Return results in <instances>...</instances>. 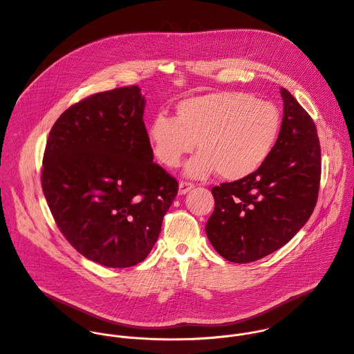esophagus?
Wrapping results in <instances>:
<instances>
[{
  "mask_svg": "<svg viewBox=\"0 0 354 354\" xmlns=\"http://www.w3.org/2000/svg\"><path fill=\"white\" fill-rule=\"evenodd\" d=\"M193 187H194L193 183H190V182H183V180H182V182L179 183V190H178V192H179V194H186V193H187L189 190H192Z\"/></svg>",
  "mask_w": 354,
  "mask_h": 354,
  "instance_id": "obj_1",
  "label": "esophagus"
}]
</instances>
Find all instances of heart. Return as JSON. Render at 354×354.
Wrapping results in <instances>:
<instances>
[{"label":"heart","instance_id":"obj_1","mask_svg":"<svg viewBox=\"0 0 354 354\" xmlns=\"http://www.w3.org/2000/svg\"><path fill=\"white\" fill-rule=\"evenodd\" d=\"M280 130L277 108L245 93L217 92L180 100L172 119L158 115L147 129L156 158L176 168L197 147L186 165L192 178L217 171L234 182L258 171L276 144Z\"/></svg>","mask_w":354,"mask_h":354}]
</instances>
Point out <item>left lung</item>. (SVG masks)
Masks as SVG:
<instances>
[{"label":"left lung","instance_id":"obj_1","mask_svg":"<svg viewBox=\"0 0 354 354\" xmlns=\"http://www.w3.org/2000/svg\"><path fill=\"white\" fill-rule=\"evenodd\" d=\"M283 122L263 165L252 175L214 186L206 224L218 254L234 263L262 259L286 245L311 217L319 192L321 145L314 120L280 89Z\"/></svg>","mask_w":354,"mask_h":354}]
</instances>
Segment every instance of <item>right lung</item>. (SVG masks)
<instances>
[{
  "instance_id": "obj_1",
  "label": "right lung",
  "mask_w": 354,
  "mask_h": 354,
  "mask_svg": "<svg viewBox=\"0 0 354 354\" xmlns=\"http://www.w3.org/2000/svg\"><path fill=\"white\" fill-rule=\"evenodd\" d=\"M137 85L91 95L50 130L41 189L66 239L106 268L142 262L158 239L178 180L153 162Z\"/></svg>"
}]
</instances>
